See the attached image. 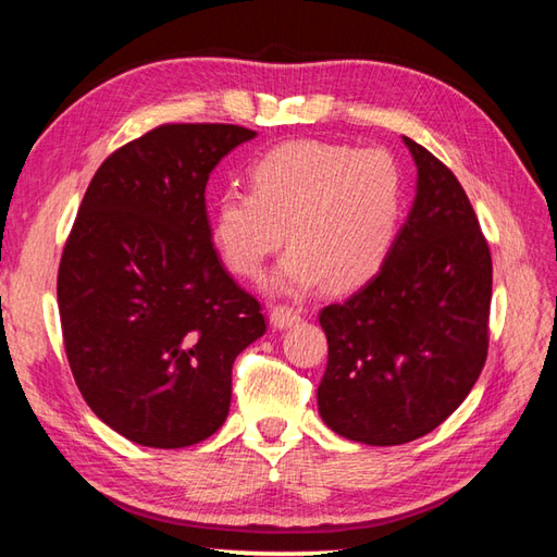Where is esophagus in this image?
Returning a JSON list of instances; mask_svg holds the SVG:
<instances>
[{"label":"esophagus","mask_w":557,"mask_h":557,"mask_svg":"<svg viewBox=\"0 0 557 557\" xmlns=\"http://www.w3.org/2000/svg\"><path fill=\"white\" fill-rule=\"evenodd\" d=\"M270 321L275 329H287V325H292V323H299L301 315L297 309L285 307V304H277V307L270 309Z\"/></svg>","instance_id":"34e87169"}]
</instances>
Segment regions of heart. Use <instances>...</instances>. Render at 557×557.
I'll list each match as a JSON object with an SVG mask.
<instances>
[{
    "label": "heart",
    "mask_w": 557,
    "mask_h": 557,
    "mask_svg": "<svg viewBox=\"0 0 557 557\" xmlns=\"http://www.w3.org/2000/svg\"><path fill=\"white\" fill-rule=\"evenodd\" d=\"M403 207L406 173L391 151L299 139L253 163L250 190L220 195L212 238L242 277H258L289 238L272 285L301 292L325 277L333 289H352L386 263Z\"/></svg>",
    "instance_id": "obj_1"
}]
</instances>
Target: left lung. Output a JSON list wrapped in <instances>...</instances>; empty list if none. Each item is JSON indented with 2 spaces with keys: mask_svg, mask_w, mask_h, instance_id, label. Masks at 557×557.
<instances>
[{
  "mask_svg": "<svg viewBox=\"0 0 557 557\" xmlns=\"http://www.w3.org/2000/svg\"><path fill=\"white\" fill-rule=\"evenodd\" d=\"M418 195L386 263L319 313L329 364L323 422L345 440L394 446L432 432L471 394L490 345L493 258L459 178L406 137Z\"/></svg>",
  "mask_w": 557,
  "mask_h": 557,
  "instance_id": "left-lung-1",
  "label": "left lung"
}]
</instances>
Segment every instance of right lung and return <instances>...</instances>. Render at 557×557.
<instances>
[{
    "label": "right lung",
    "instance_id": "obj_1",
    "mask_svg": "<svg viewBox=\"0 0 557 557\" xmlns=\"http://www.w3.org/2000/svg\"><path fill=\"white\" fill-rule=\"evenodd\" d=\"M256 133L166 123L115 149L62 250L58 307L72 376L108 428L154 449L222 428L236 355L265 333L260 301L216 256L205 185Z\"/></svg>",
    "mask_w": 557,
    "mask_h": 557
}]
</instances>
